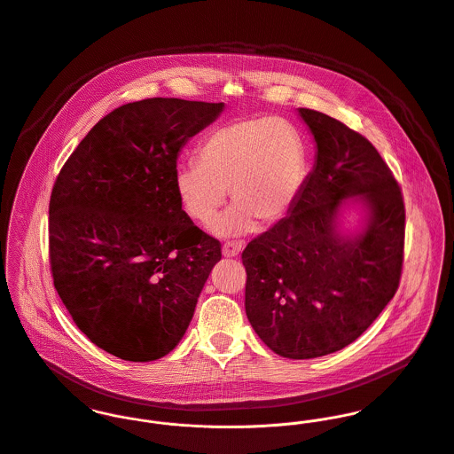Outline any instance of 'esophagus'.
<instances>
[{
    "label": "esophagus",
    "instance_id": "obj_1",
    "mask_svg": "<svg viewBox=\"0 0 454 454\" xmlns=\"http://www.w3.org/2000/svg\"><path fill=\"white\" fill-rule=\"evenodd\" d=\"M242 249H244L242 242H226L223 246V255L224 257H237L242 252Z\"/></svg>",
    "mask_w": 454,
    "mask_h": 454
}]
</instances>
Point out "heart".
I'll return each mask as SVG.
<instances>
[{"instance_id":"obj_1","label":"heart","mask_w":454,"mask_h":454,"mask_svg":"<svg viewBox=\"0 0 454 454\" xmlns=\"http://www.w3.org/2000/svg\"><path fill=\"white\" fill-rule=\"evenodd\" d=\"M308 177V148L300 130L277 116L226 123L212 130L199 163L176 170V192L186 214L207 224L230 197L233 205L212 223L219 237L251 233L257 221L275 224L301 195Z\"/></svg>"}]
</instances>
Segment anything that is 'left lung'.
Wrapping results in <instances>:
<instances>
[{"label": "left lung", "instance_id": "obj_1", "mask_svg": "<svg viewBox=\"0 0 454 454\" xmlns=\"http://www.w3.org/2000/svg\"><path fill=\"white\" fill-rule=\"evenodd\" d=\"M298 113L315 139L313 168L291 212L249 242L242 262L255 334L282 356L315 358L348 347L394 298L405 210L364 136L320 111ZM347 200L363 212L355 231L342 223Z\"/></svg>", "mask_w": 454, "mask_h": 454}]
</instances>
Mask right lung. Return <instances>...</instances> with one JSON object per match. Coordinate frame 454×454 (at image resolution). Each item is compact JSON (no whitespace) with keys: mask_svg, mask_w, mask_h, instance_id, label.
I'll use <instances>...</instances> for the list:
<instances>
[{"mask_svg":"<svg viewBox=\"0 0 454 454\" xmlns=\"http://www.w3.org/2000/svg\"><path fill=\"white\" fill-rule=\"evenodd\" d=\"M224 102L153 98L106 114L51 190L53 286L104 352L150 362L183 340L221 244L176 192L177 158Z\"/></svg>","mask_w":454,"mask_h":454,"instance_id":"1","label":"right lung"}]
</instances>
